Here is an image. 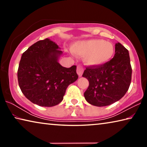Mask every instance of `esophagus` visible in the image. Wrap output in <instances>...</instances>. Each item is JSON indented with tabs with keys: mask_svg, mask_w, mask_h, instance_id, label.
Here are the masks:
<instances>
[{
	"mask_svg": "<svg viewBox=\"0 0 147 147\" xmlns=\"http://www.w3.org/2000/svg\"><path fill=\"white\" fill-rule=\"evenodd\" d=\"M76 73L78 74L79 77H81L82 76V74L84 73V69L81 65H77V69H76Z\"/></svg>",
	"mask_w": 147,
	"mask_h": 147,
	"instance_id": "1",
	"label": "esophagus"
}]
</instances>
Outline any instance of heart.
Segmentation results:
<instances>
[{
  "instance_id": "b5f03b06",
  "label": "heart",
  "mask_w": 147,
  "mask_h": 147,
  "mask_svg": "<svg viewBox=\"0 0 147 147\" xmlns=\"http://www.w3.org/2000/svg\"><path fill=\"white\" fill-rule=\"evenodd\" d=\"M73 54L84 57V61L87 65L99 67L110 60L115 53L113 45L100 39H90L79 41L71 47Z\"/></svg>"
}]
</instances>
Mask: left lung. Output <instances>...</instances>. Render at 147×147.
I'll return each instance as SVG.
<instances>
[{
	"label": "left lung",
	"mask_w": 147,
	"mask_h": 147,
	"mask_svg": "<svg viewBox=\"0 0 147 147\" xmlns=\"http://www.w3.org/2000/svg\"><path fill=\"white\" fill-rule=\"evenodd\" d=\"M115 54L108 63L87 67L82 76L88 80L89 87L84 97L95 106H109L126 94L131 79L128 51L120 43H115Z\"/></svg>",
	"instance_id": "left-lung-1"
}]
</instances>
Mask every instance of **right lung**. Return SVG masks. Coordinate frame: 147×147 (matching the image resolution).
<instances>
[{
    "label": "right lung",
    "instance_id": "obj_1",
    "mask_svg": "<svg viewBox=\"0 0 147 147\" xmlns=\"http://www.w3.org/2000/svg\"><path fill=\"white\" fill-rule=\"evenodd\" d=\"M49 38L37 41L22 54L17 71L20 89L32 103L52 107L60 103L66 89L78 78L76 66L62 67L63 52Z\"/></svg>",
    "mask_w": 147,
    "mask_h": 147
}]
</instances>
